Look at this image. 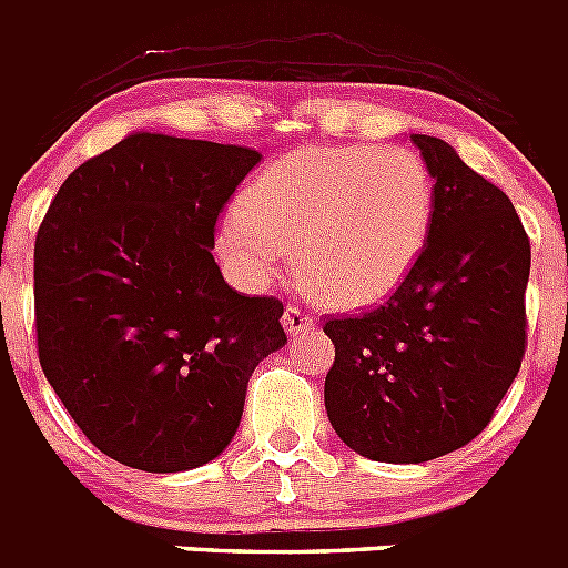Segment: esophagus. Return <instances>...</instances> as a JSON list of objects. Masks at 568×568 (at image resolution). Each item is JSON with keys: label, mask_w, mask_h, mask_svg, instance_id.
Listing matches in <instances>:
<instances>
[{"label": "esophagus", "mask_w": 568, "mask_h": 568, "mask_svg": "<svg viewBox=\"0 0 568 568\" xmlns=\"http://www.w3.org/2000/svg\"><path fill=\"white\" fill-rule=\"evenodd\" d=\"M315 315L310 313L304 304H298V301H293V304H287V310H284V327H287L290 335H298V333H307V329L315 327Z\"/></svg>", "instance_id": "34e87169"}]
</instances>
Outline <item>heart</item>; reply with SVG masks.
Returning a JSON list of instances; mask_svg holds the SVG:
<instances>
[{
  "label": "heart",
  "instance_id": "heart-1",
  "mask_svg": "<svg viewBox=\"0 0 568 568\" xmlns=\"http://www.w3.org/2000/svg\"><path fill=\"white\" fill-rule=\"evenodd\" d=\"M433 175L404 148L327 144L284 155L219 224V250L250 281L287 267L324 304H378L418 264L433 227Z\"/></svg>",
  "mask_w": 568,
  "mask_h": 568
}]
</instances>
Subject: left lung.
<instances>
[{
    "label": "left lung",
    "instance_id": "1",
    "mask_svg": "<svg viewBox=\"0 0 568 568\" xmlns=\"http://www.w3.org/2000/svg\"><path fill=\"white\" fill-rule=\"evenodd\" d=\"M413 142L435 179L418 264L381 307L324 321L329 424L384 464H424L484 433L526 353L531 247L509 195L444 139Z\"/></svg>",
    "mask_w": 568,
    "mask_h": 568
}]
</instances>
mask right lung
<instances>
[{
    "label": "right lung",
    "instance_id": "obj_1",
    "mask_svg": "<svg viewBox=\"0 0 568 568\" xmlns=\"http://www.w3.org/2000/svg\"><path fill=\"white\" fill-rule=\"evenodd\" d=\"M261 153L133 133L64 179L37 233L44 378L99 453L142 471L219 458L258 361L287 344L275 295L235 293L210 247Z\"/></svg>",
    "mask_w": 568,
    "mask_h": 568
}]
</instances>
